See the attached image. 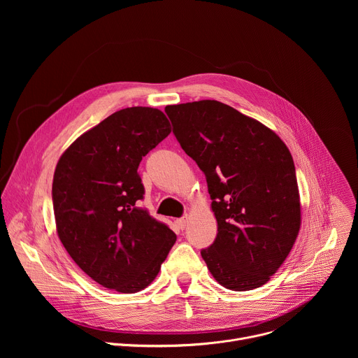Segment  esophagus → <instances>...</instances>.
Masks as SVG:
<instances>
[{
	"label": "esophagus",
	"mask_w": 358,
	"mask_h": 358,
	"mask_svg": "<svg viewBox=\"0 0 358 358\" xmlns=\"http://www.w3.org/2000/svg\"><path fill=\"white\" fill-rule=\"evenodd\" d=\"M187 221H188V218H187V215L185 217H182V218H178L177 221H176V224H177V227H178V229H184L185 228V225H187Z\"/></svg>",
	"instance_id": "1"
}]
</instances>
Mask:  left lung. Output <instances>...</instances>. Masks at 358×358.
<instances>
[{
  "label": "left lung",
  "instance_id": "8db88e82",
  "mask_svg": "<svg viewBox=\"0 0 358 358\" xmlns=\"http://www.w3.org/2000/svg\"><path fill=\"white\" fill-rule=\"evenodd\" d=\"M181 148L206 174L218 224L201 250L215 280L245 292L280 268L300 229L292 155L280 137L217 100L166 108Z\"/></svg>",
  "mask_w": 358,
  "mask_h": 358
}]
</instances>
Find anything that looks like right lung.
<instances>
[{"mask_svg": "<svg viewBox=\"0 0 358 358\" xmlns=\"http://www.w3.org/2000/svg\"><path fill=\"white\" fill-rule=\"evenodd\" d=\"M171 131L151 108L119 110L78 137L59 159L52 182L58 236L94 282L120 293L147 287L177 236L138 207L141 159Z\"/></svg>", "mask_w": 358, "mask_h": 358, "instance_id": "obj_1", "label": "right lung"}]
</instances>
